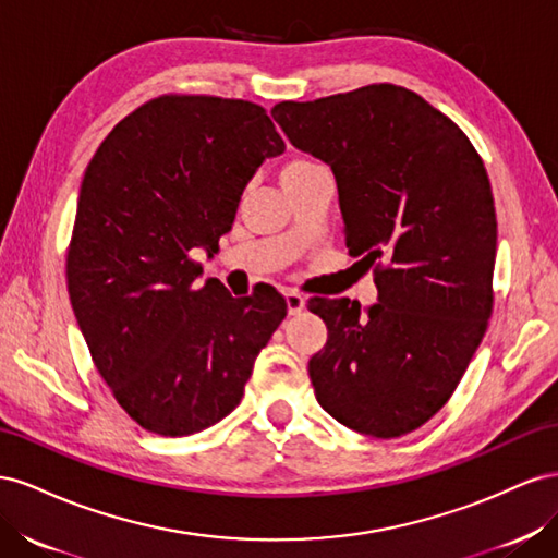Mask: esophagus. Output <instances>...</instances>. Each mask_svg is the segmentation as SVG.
<instances>
[{"label":"esophagus","mask_w":558,"mask_h":558,"mask_svg":"<svg viewBox=\"0 0 558 558\" xmlns=\"http://www.w3.org/2000/svg\"><path fill=\"white\" fill-rule=\"evenodd\" d=\"M284 301H288V313L290 315H299L301 311H304V306H306V299L301 296V294H296V292L284 294Z\"/></svg>","instance_id":"1"}]
</instances>
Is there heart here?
<instances>
[{
  "label": "heart",
  "mask_w": 558,
  "mask_h": 558,
  "mask_svg": "<svg viewBox=\"0 0 558 558\" xmlns=\"http://www.w3.org/2000/svg\"><path fill=\"white\" fill-rule=\"evenodd\" d=\"M315 168H320V166H317L315 161H311V158H306V156H292L280 168V184H288L290 180H296V178H301V174H306V172H311Z\"/></svg>",
  "instance_id": "1"
}]
</instances>
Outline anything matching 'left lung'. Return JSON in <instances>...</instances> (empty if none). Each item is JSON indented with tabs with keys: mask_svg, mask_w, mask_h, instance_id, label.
<instances>
[{
	"mask_svg": "<svg viewBox=\"0 0 558 558\" xmlns=\"http://www.w3.org/2000/svg\"><path fill=\"white\" fill-rule=\"evenodd\" d=\"M270 114L339 189L345 247L374 266L378 301L308 308L327 343L308 362L320 407L345 427L402 437L449 402L493 311L498 221L482 156L421 95L372 84Z\"/></svg>",
	"mask_w": 558,
	"mask_h": 558,
	"instance_id": "1",
	"label": "left lung"
}]
</instances>
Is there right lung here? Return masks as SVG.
<instances>
[{"label":"right lung","instance_id":"right-lung-1","mask_svg":"<svg viewBox=\"0 0 558 558\" xmlns=\"http://www.w3.org/2000/svg\"><path fill=\"white\" fill-rule=\"evenodd\" d=\"M284 151L266 109L161 95L90 158L68 250V292L114 400L154 435L186 437L241 404L254 360L288 315L276 290L233 299L203 266L243 189Z\"/></svg>","mask_w":558,"mask_h":558}]
</instances>
